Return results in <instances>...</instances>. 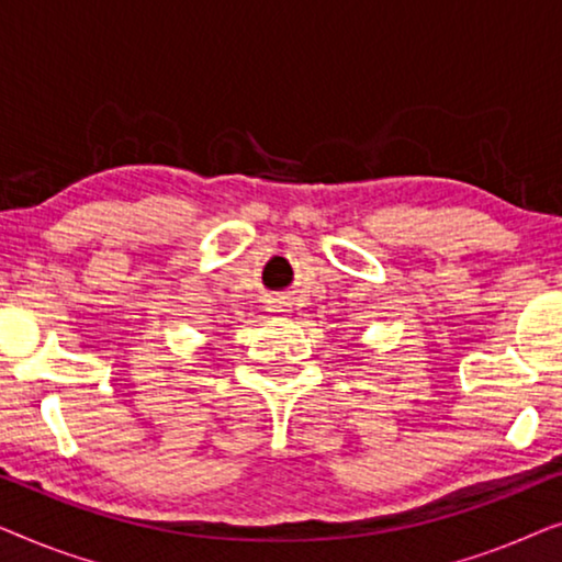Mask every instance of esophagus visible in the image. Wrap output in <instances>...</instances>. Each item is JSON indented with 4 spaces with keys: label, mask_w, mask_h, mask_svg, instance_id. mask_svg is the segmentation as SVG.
Returning a JSON list of instances; mask_svg holds the SVG:
<instances>
[{
    "label": "esophagus",
    "mask_w": 562,
    "mask_h": 562,
    "mask_svg": "<svg viewBox=\"0 0 562 562\" xmlns=\"http://www.w3.org/2000/svg\"><path fill=\"white\" fill-rule=\"evenodd\" d=\"M273 312H276V314H283V312H286V310H273Z\"/></svg>",
    "instance_id": "1"
}]
</instances>
